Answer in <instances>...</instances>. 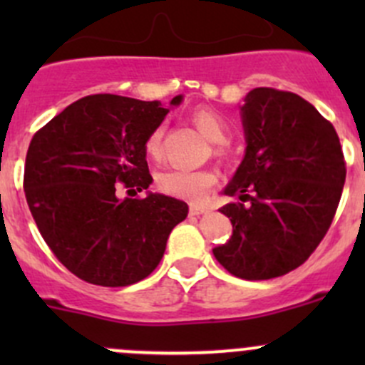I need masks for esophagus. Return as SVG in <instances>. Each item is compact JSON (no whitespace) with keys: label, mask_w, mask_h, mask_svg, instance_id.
Wrapping results in <instances>:
<instances>
[{"label":"esophagus","mask_w":365,"mask_h":365,"mask_svg":"<svg viewBox=\"0 0 365 365\" xmlns=\"http://www.w3.org/2000/svg\"><path fill=\"white\" fill-rule=\"evenodd\" d=\"M206 210L201 208V206H190V215H201V213H205Z\"/></svg>","instance_id":"34e87169"}]
</instances>
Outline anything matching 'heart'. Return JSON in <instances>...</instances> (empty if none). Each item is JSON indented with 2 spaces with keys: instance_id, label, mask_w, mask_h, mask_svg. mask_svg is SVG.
<instances>
[{
  "instance_id": "obj_1",
  "label": "heart",
  "mask_w": 365,
  "mask_h": 365,
  "mask_svg": "<svg viewBox=\"0 0 365 365\" xmlns=\"http://www.w3.org/2000/svg\"><path fill=\"white\" fill-rule=\"evenodd\" d=\"M192 121L196 127L213 143H224L227 139V127L222 118L212 109H196L192 113ZM162 135L164 128L162 125L153 128L145 141V150L148 155L157 157L160 153ZM217 178L208 169H185L171 168L162 171L157 176V187L164 194L178 200L190 201V203H203L208 197L210 190L215 185Z\"/></svg>"
}]
</instances>
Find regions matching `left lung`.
I'll return each mask as SVG.
<instances>
[{"mask_svg":"<svg viewBox=\"0 0 365 365\" xmlns=\"http://www.w3.org/2000/svg\"><path fill=\"white\" fill-rule=\"evenodd\" d=\"M245 157L227 203L230 242L213 256L235 277L267 281L295 270L316 251L339 206L346 162L336 128L312 104L274 88H254L242 108Z\"/></svg>","mask_w":365,"mask_h":365,"instance_id":"left-lung-1","label":"left lung"}]
</instances>
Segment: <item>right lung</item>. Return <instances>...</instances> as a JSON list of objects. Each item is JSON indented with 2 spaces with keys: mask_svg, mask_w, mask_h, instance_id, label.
I'll list each match as a JSON object with an SVG mask.
<instances>
[{
  "mask_svg": "<svg viewBox=\"0 0 365 365\" xmlns=\"http://www.w3.org/2000/svg\"><path fill=\"white\" fill-rule=\"evenodd\" d=\"M182 95L171 101L178 106ZM169 109L111 93L70 104L35 132L26 153L24 194L40 235L67 270L108 288L134 284L160 263L169 233L189 213L150 192L118 200V183H152L145 141Z\"/></svg>",
  "mask_w": 365,
  "mask_h": 365,
  "instance_id": "right-lung-1",
  "label": "right lung"
}]
</instances>
